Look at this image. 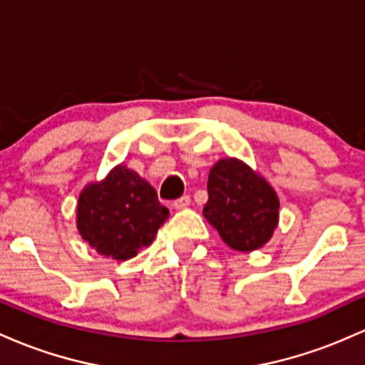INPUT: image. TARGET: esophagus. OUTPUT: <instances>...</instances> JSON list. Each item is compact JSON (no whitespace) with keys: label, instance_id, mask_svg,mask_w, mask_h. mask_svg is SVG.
<instances>
[{"label":"esophagus","instance_id":"obj_1","mask_svg":"<svg viewBox=\"0 0 365 365\" xmlns=\"http://www.w3.org/2000/svg\"><path fill=\"white\" fill-rule=\"evenodd\" d=\"M190 203H191V198L187 195H184V196H181V198L179 200H175L174 203H172V207L175 208V210H182V208H187L190 207Z\"/></svg>","mask_w":365,"mask_h":365}]
</instances>
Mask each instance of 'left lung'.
<instances>
[{"mask_svg":"<svg viewBox=\"0 0 365 365\" xmlns=\"http://www.w3.org/2000/svg\"><path fill=\"white\" fill-rule=\"evenodd\" d=\"M203 217L236 252H253L279 224V196L271 182L235 157L220 158L208 174Z\"/></svg>","mask_w":365,"mask_h":365,"instance_id":"obj_1","label":"left lung"}]
</instances>
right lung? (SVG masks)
<instances>
[{
    "label": "right lung",
    "instance_id": "obj_1",
    "mask_svg": "<svg viewBox=\"0 0 365 365\" xmlns=\"http://www.w3.org/2000/svg\"><path fill=\"white\" fill-rule=\"evenodd\" d=\"M77 231L100 255L129 260L150 247L169 210L138 172L118 163L105 179L86 184L77 200Z\"/></svg>",
    "mask_w": 365,
    "mask_h": 365
}]
</instances>
